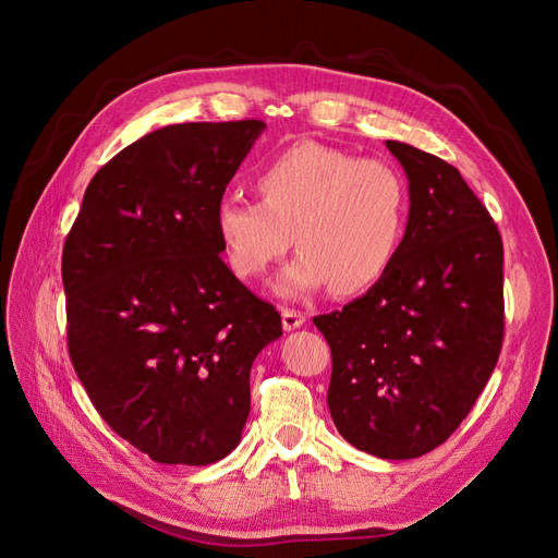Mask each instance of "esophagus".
I'll return each mask as SVG.
<instances>
[{"label": "esophagus", "mask_w": 558, "mask_h": 558, "mask_svg": "<svg viewBox=\"0 0 558 558\" xmlns=\"http://www.w3.org/2000/svg\"><path fill=\"white\" fill-rule=\"evenodd\" d=\"M305 320H307V316L302 314V312H298V310H289V307L281 310L283 330H295V328H300V326H305Z\"/></svg>", "instance_id": "1"}]
</instances>
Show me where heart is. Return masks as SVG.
<instances>
[{"mask_svg": "<svg viewBox=\"0 0 558 558\" xmlns=\"http://www.w3.org/2000/svg\"><path fill=\"white\" fill-rule=\"evenodd\" d=\"M263 199L226 195L214 209L226 265L260 279L293 242L275 291L283 298L363 293L393 265L408 230V183L393 165L300 142L263 165Z\"/></svg>", "mask_w": 558, "mask_h": 558, "instance_id": "heart-1", "label": "heart"}]
</instances>
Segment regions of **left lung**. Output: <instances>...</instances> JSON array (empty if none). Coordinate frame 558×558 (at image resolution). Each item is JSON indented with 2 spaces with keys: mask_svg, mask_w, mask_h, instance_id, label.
Instances as JSON below:
<instances>
[{
  "mask_svg": "<svg viewBox=\"0 0 558 558\" xmlns=\"http://www.w3.org/2000/svg\"><path fill=\"white\" fill-rule=\"evenodd\" d=\"M410 181L388 272L342 312L316 316L332 353L328 408L349 445L416 459L461 426L500 356L502 240L461 172L386 142Z\"/></svg>",
  "mask_w": 558,
  "mask_h": 558,
  "instance_id": "obj_1",
  "label": "left lung"
}]
</instances>
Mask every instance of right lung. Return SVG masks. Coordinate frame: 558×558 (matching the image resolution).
I'll use <instances>...</instances> for the list:
<instances>
[{"label": "right lung", "instance_id": "add662e5", "mask_svg": "<svg viewBox=\"0 0 558 558\" xmlns=\"http://www.w3.org/2000/svg\"><path fill=\"white\" fill-rule=\"evenodd\" d=\"M263 121L146 134L88 183L62 251L66 344L88 398L132 447L209 465L242 440L248 375L281 316L221 260L214 209Z\"/></svg>", "mask_w": 558, "mask_h": 558}]
</instances>
